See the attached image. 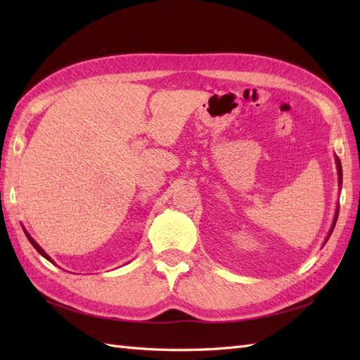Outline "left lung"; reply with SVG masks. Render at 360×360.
Returning a JSON list of instances; mask_svg holds the SVG:
<instances>
[{
  "label": "left lung",
  "instance_id": "8db88e82",
  "mask_svg": "<svg viewBox=\"0 0 360 360\" xmlns=\"http://www.w3.org/2000/svg\"><path fill=\"white\" fill-rule=\"evenodd\" d=\"M335 167H338V176H339V188L342 187V164H340V159L335 156ZM338 217H339V207H335V213H334V218H333V224H331V229H330V232H328V236L325 238V241H323V246H325V243L328 241V238H330L331 236V233H333V231H334V226H335V221H338Z\"/></svg>",
  "mask_w": 360,
  "mask_h": 360
}]
</instances>
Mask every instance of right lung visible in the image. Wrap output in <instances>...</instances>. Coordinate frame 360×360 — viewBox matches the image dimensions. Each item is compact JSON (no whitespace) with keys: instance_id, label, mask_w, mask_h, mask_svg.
Instances as JSON below:
<instances>
[{"instance_id":"right-lung-1","label":"right lung","mask_w":360,"mask_h":360,"mask_svg":"<svg viewBox=\"0 0 360 360\" xmlns=\"http://www.w3.org/2000/svg\"><path fill=\"white\" fill-rule=\"evenodd\" d=\"M22 231H25V233H26V236H27V240H29V241H30V244H32V246H34V248L37 249V252H38V254H40L41 257H44L46 259H48V262L53 263V259H52V258H51V257H49L48 254H46V252H44V250H43V249L40 248V244H38V243H37V241H35V240L32 238V236H30V235H29V233L26 232V229H25V227H22Z\"/></svg>"}]
</instances>
